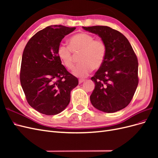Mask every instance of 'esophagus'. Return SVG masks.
Instances as JSON below:
<instances>
[{
  "instance_id": "esophagus-1",
  "label": "esophagus",
  "mask_w": 158,
  "mask_h": 158,
  "mask_svg": "<svg viewBox=\"0 0 158 158\" xmlns=\"http://www.w3.org/2000/svg\"><path fill=\"white\" fill-rule=\"evenodd\" d=\"M84 81H85L84 79H80V80H79V84H81V83L84 82Z\"/></svg>"
}]
</instances>
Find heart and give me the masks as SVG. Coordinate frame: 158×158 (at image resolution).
<instances>
[{"label": "heart", "instance_id": "b5f03b06", "mask_svg": "<svg viewBox=\"0 0 158 158\" xmlns=\"http://www.w3.org/2000/svg\"><path fill=\"white\" fill-rule=\"evenodd\" d=\"M69 47L60 45L57 55L63 64L68 69L74 66L73 55L78 54L80 63L75 66L73 73L78 77L87 76L92 69H98L103 64L106 59L107 47L101 39L95 40L94 36L87 33H79L70 37Z\"/></svg>", "mask_w": 158, "mask_h": 158}]
</instances>
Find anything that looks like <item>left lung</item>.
Instances as JSON below:
<instances>
[{"label": "left lung", "mask_w": 158, "mask_h": 158, "mask_svg": "<svg viewBox=\"0 0 158 158\" xmlns=\"http://www.w3.org/2000/svg\"><path fill=\"white\" fill-rule=\"evenodd\" d=\"M82 27L98 35L107 47L103 64L91 78L95 83L91 103L103 112L120 111L130 103L138 86L136 55L127 37L119 31L103 26Z\"/></svg>", "instance_id": "1"}]
</instances>
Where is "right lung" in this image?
I'll return each instance as SVG.
<instances>
[{
  "label": "right lung",
  "instance_id": "obj_1",
  "mask_svg": "<svg viewBox=\"0 0 158 158\" xmlns=\"http://www.w3.org/2000/svg\"><path fill=\"white\" fill-rule=\"evenodd\" d=\"M75 29L49 26L36 33L23 50L22 88L30 106L42 114L54 115L63 111L70 103V92L78 84L57 55L62 40Z\"/></svg>",
  "mask_w": 158,
  "mask_h": 158
}]
</instances>
